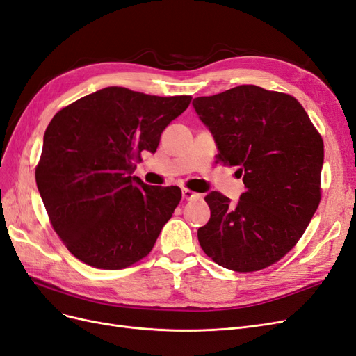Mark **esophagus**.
Instances as JSON below:
<instances>
[{
    "mask_svg": "<svg viewBox=\"0 0 356 356\" xmlns=\"http://www.w3.org/2000/svg\"><path fill=\"white\" fill-rule=\"evenodd\" d=\"M181 197H183V200H185V201H192V200H200L201 195L185 188V189L181 191Z\"/></svg>",
    "mask_w": 356,
    "mask_h": 356,
    "instance_id": "1",
    "label": "esophagus"
}]
</instances>
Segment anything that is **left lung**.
Wrapping results in <instances>:
<instances>
[{"label": "left lung", "mask_w": 356, "mask_h": 356, "mask_svg": "<svg viewBox=\"0 0 356 356\" xmlns=\"http://www.w3.org/2000/svg\"><path fill=\"white\" fill-rule=\"evenodd\" d=\"M192 105L217 143V163L238 167L245 192L236 204L220 192L205 201L200 245L217 265L256 272L281 260L305 234L321 201L324 142L290 95L238 86Z\"/></svg>", "instance_id": "8db88e82"}]
</instances>
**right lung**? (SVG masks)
<instances>
[{"instance_id": "add662e5", "label": "right lung", "mask_w": 356, "mask_h": 356, "mask_svg": "<svg viewBox=\"0 0 356 356\" xmlns=\"http://www.w3.org/2000/svg\"><path fill=\"white\" fill-rule=\"evenodd\" d=\"M191 100L106 87L53 117L35 180L53 229L78 260L115 270L151 253L181 191L131 175Z\"/></svg>"}]
</instances>
